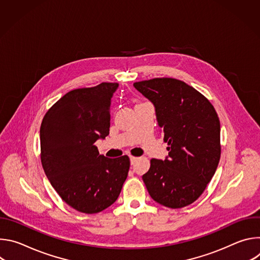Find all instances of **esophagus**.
I'll list each match as a JSON object with an SVG mask.
<instances>
[{
    "mask_svg": "<svg viewBox=\"0 0 260 260\" xmlns=\"http://www.w3.org/2000/svg\"><path fill=\"white\" fill-rule=\"evenodd\" d=\"M137 159H138V158L135 157V156H129V160H131V164H132V165H134Z\"/></svg>",
    "mask_w": 260,
    "mask_h": 260,
    "instance_id": "obj_1",
    "label": "esophagus"
}]
</instances>
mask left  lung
<instances>
[{
  "label": "left lung",
  "instance_id": "left-lung-1",
  "mask_svg": "<svg viewBox=\"0 0 260 260\" xmlns=\"http://www.w3.org/2000/svg\"><path fill=\"white\" fill-rule=\"evenodd\" d=\"M154 108L169 155L151 159L142 176L150 197L179 209L196 202L219 164L220 122L212 104L197 89L174 78L134 83Z\"/></svg>",
  "mask_w": 260,
  "mask_h": 260
}]
</instances>
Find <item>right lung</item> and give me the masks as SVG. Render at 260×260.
Wrapping results in <instances>:
<instances>
[{"mask_svg":"<svg viewBox=\"0 0 260 260\" xmlns=\"http://www.w3.org/2000/svg\"><path fill=\"white\" fill-rule=\"evenodd\" d=\"M118 86L103 82L71 90L41 124L44 172L62 201L82 213H99L114 204L127 178V155L108 158L94 146L109 135L111 101Z\"/></svg>","mask_w":260,"mask_h":260,"instance_id":"1","label":"right lung"}]
</instances>
